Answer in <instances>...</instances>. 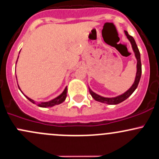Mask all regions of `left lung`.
I'll return each instance as SVG.
<instances>
[{
    "label": "left lung",
    "mask_w": 159,
    "mask_h": 159,
    "mask_svg": "<svg viewBox=\"0 0 159 159\" xmlns=\"http://www.w3.org/2000/svg\"><path fill=\"white\" fill-rule=\"evenodd\" d=\"M125 35L127 36V38L129 40V41L130 42V44L132 46V49H133V51L135 55L136 59H137V73H136V77L135 80H134V82L132 84V86L128 89L127 91H125V93L121 94L119 96H117L116 97H104L102 96L99 95V94L94 93L93 90H91L88 87L89 92H90V95L92 96V97L95 99L96 101H98V102H102V103H106L109 104V105H116V104L120 103V102H123L124 100L127 99L134 93V90H136L138 86V84L139 82V80H140L141 77V73H142V66H141V60H140V53H139V49L137 48V43L135 42V40L134 38L130 36L128 34V31H125Z\"/></svg>",
    "instance_id": "left-lung-1"
}]
</instances>
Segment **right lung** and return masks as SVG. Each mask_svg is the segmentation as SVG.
<instances>
[{"mask_svg":"<svg viewBox=\"0 0 159 159\" xmlns=\"http://www.w3.org/2000/svg\"><path fill=\"white\" fill-rule=\"evenodd\" d=\"M18 58H19V57H18ZM17 60H18V59H17ZM17 60H16V62H17ZM16 81H17V77H16ZM18 87H19V89H20V91L22 93V94H23V95L25 96L26 98L29 99L30 102H31L32 103H34V104H36V105H37L38 106H39V107H42V108L53 107V106H54L59 105V104L63 102L64 101H65L66 98V96H67V91H68L67 87H66V88L64 89V90L62 91V93H60V95H59L58 97H56V98L51 99V100L47 101V102H36V101L33 100L32 99L29 98V97H27V96L25 95V94L23 93V92L21 90V89L20 88V86H19V84H18Z\"/></svg>","mask_w":159,"mask_h":159,"instance_id":"right-lung-1","label":"right lung"}]
</instances>
